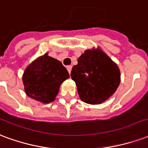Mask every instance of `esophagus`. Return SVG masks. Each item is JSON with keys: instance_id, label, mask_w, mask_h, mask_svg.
Instances as JSON below:
<instances>
[{"instance_id": "esophagus-1", "label": "esophagus", "mask_w": 148, "mask_h": 148, "mask_svg": "<svg viewBox=\"0 0 148 148\" xmlns=\"http://www.w3.org/2000/svg\"><path fill=\"white\" fill-rule=\"evenodd\" d=\"M72 68H73V66L72 65H69V66H67V70H68V72H69V73H71V71H72Z\"/></svg>"}]
</instances>
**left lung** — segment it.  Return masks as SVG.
Returning <instances> with one entry per match:
<instances>
[{
    "instance_id": "8db88e82",
    "label": "left lung",
    "mask_w": 148,
    "mask_h": 148,
    "mask_svg": "<svg viewBox=\"0 0 148 148\" xmlns=\"http://www.w3.org/2000/svg\"><path fill=\"white\" fill-rule=\"evenodd\" d=\"M77 61L71 77L82 101L100 104L116 91L121 78L119 69L105 53L100 49H88Z\"/></svg>"
}]
</instances>
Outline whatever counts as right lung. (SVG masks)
Returning a JSON list of instances; mask_svg holds the SVG:
<instances>
[{
    "instance_id": "right-lung-1",
    "label": "right lung",
    "mask_w": 148,
    "mask_h": 148,
    "mask_svg": "<svg viewBox=\"0 0 148 148\" xmlns=\"http://www.w3.org/2000/svg\"><path fill=\"white\" fill-rule=\"evenodd\" d=\"M69 77V74L61 62L46 53L26 69L23 80L28 96L49 103L54 100L60 85Z\"/></svg>"
}]
</instances>
